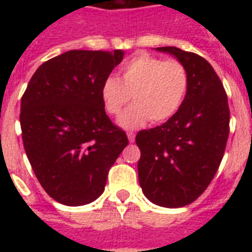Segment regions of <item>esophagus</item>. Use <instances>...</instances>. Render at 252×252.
<instances>
[{
  "label": "esophagus",
  "mask_w": 252,
  "mask_h": 252,
  "mask_svg": "<svg viewBox=\"0 0 252 252\" xmlns=\"http://www.w3.org/2000/svg\"><path fill=\"white\" fill-rule=\"evenodd\" d=\"M126 136H128V140H129L131 143L135 142V136H136V135H135V132H126Z\"/></svg>",
  "instance_id": "obj_1"
}]
</instances>
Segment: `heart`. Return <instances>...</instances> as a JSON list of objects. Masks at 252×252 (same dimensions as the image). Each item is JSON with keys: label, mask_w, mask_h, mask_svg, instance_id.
<instances>
[{"label": "heart", "mask_w": 252, "mask_h": 252, "mask_svg": "<svg viewBox=\"0 0 252 252\" xmlns=\"http://www.w3.org/2000/svg\"><path fill=\"white\" fill-rule=\"evenodd\" d=\"M120 77H106L99 95L105 110L117 116L133 97V104L119 117V126L137 129L153 119L162 123L180 110L189 90L186 67L178 61H164L147 52L137 54L123 63Z\"/></svg>", "instance_id": "heart-1"}]
</instances>
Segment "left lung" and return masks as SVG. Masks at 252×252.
<instances>
[{
  "label": "left lung",
  "instance_id": "1",
  "mask_svg": "<svg viewBox=\"0 0 252 252\" xmlns=\"http://www.w3.org/2000/svg\"><path fill=\"white\" fill-rule=\"evenodd\" d=\"M188 70L189 90L180 110L162 126L136 135L139 184L148 200L164 208L191 204L211 184L229 135L228 98L211 63L177 47H158Z\"/></svg>",
  "mask_w": 252,
  "mask_h": 252
}]
</instances>
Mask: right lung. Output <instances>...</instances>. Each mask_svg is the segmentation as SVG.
I'll use <instances>...</instances> for the list:
<instances>
[{
    "mask_svg": "<svg viewBox=\"0 0 252 252\" xmlns=\"http://www.w3.org/2000/svg\"><path fill=\"white\" fill-rule=\"evenodd\" d=\"M124 51L71 50L41 64L21 98L24 150L47 194L63 205L97 200L128 144L99 95Z\"/></svg>",
    "mask_w": 252,
    "mask_h": 252,
    "instance_id": "1",
    "label": "right lung"
}]
</instances>
